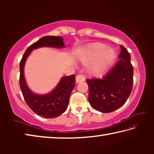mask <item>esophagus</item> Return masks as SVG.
<instances>
[{
  "instance_id": "1",
  "label": "esophagus",
  "mask_w": 154,
  "mask_h": 154,
  "mask_svg": "<svg viewBox=\"0 0 154 154\" xmlns=\"http://www.w3.org/2000/svg\"><path fill=\"white\" fill-rule=\"evenodd\" d=\"M85 81V77L83 76V75H77L76 77V79H75V82H76L77 83H79L80 82H84Z\"/></svg>"
}]
</instances>
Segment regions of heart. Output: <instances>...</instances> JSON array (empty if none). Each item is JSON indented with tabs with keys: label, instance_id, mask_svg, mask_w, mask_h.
<instances>
[{
	"label": "heart",
	"instance_id": "heart-1",
	"mask_svg": "<svg viewBox=\"0 0 154 154\" xmlns=\"http://www.w3.org/2000/svg\"><path fill=\"white\" fill-rule=\"evenodd\" d=\"M79 61L87 65V71L92 76H100L108 71L117 58V51L105 43L96 42L83 48L79 54Z\"/></svg>",
	"mask_w": 154,
	"mask_h": 154
}]
</instances>
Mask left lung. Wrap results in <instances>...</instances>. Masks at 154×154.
<instances>
[{
  "label": "left lung",
  "instance_id": "8db88e82",
  "mask_svg": "<svg viewBox=\"0 0 154 154\" xmlns=\"http://www.w3.org/2000/svg\"><path fill=\"white\" fill-rule=\"evenodd\" d=\"M120 49L119 60L102 79L86 80L90 105L102 113H111L120 108L132 92L133 66L130 62V55L123 45H120Z\"/></svg>",
  "mask_w": 154,
  "mask_h": 154
}]
</instances>
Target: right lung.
Returning a JSON list of instances; mask_svg holds the SVG:
<instances>
[{
  "mask_svg": "<svg viewBox=\"0 0 154 154\" xmlns=\"http://www.w3.org/2000/svg\"><path fill=\"white\" fill-rule=\"evenodd\" d=\"M63 38L58 36H45L28 47L20 63V86L28 106L33 112L45 118H55L66 111L69 98L75 86L74 75L62 77L50 92L39 94L33 92L26 82L24 66L32 50L41 48L62 49L64 48Z\"/></svg>",
  "mask_w": 154,
  "mask_h": 154,
  "instance_id": "1",
  "label": "right lung"
}]
</instances>
